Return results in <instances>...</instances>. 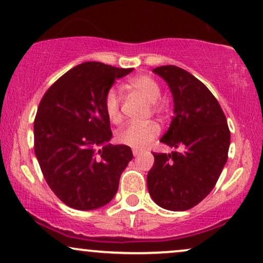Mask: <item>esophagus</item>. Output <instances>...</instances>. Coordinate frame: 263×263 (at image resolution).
I'll return each instance as SVG.
<instances>
[{
	"label": "esophagus",
	"mask_w": 263,
	"mask_h": 263,
	"mask_svg": "<svg viewBox=\"0 0 263 263\" xmlns=\"http://www.w3.org/2000/svg\"><path fill=\"white\" fill-rule=\"evenodd\" d=\"M132 154H134L135 157H136V156L140 155V151H138V149H134V151H132Z\"/></svg>",
	"instance_id": "esophagus-1"
}]
</instances>
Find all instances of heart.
<instances>
[{
	"label": "heart",
	"mask_w": 263,
	"mask_h": 263,
	"mask_svg": "<svg viewBox=\"0 0 263 263\" xmlns=\"http://www.w3.org/2000/svg\"><path fill=\"white\" fill-rule=\"evenodd\" d=\"M128 86L134 88L135 91H137L141 96L145 97L148 102L155 103L156 107V102L161 97V87L157 81L152 79V77L146 76V74H141V76L132 77L128 81ZM120 103V92L116 88H109L105 97V109L112 122H117L121 118ZM158 132H160V127L156 123L149 122L146 123V125L128 123L117 132L116 140L117 142L122 143L125 146L136 149H142L157 136Z\"/></svg>",
	"instance_id": "obj_1"
}]
</instances>
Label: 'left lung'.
Returning a JSON list of instances; mask_svg holds the SVG:
<instances>
[{
	"label": "left lung",
	"instance_id": "obj_1",
	"mask_svg": "<svg viewBox=\"0 0 263 263\" xmlns=\"http://www.w3.org/2000/svg\"><path fill=\"white\" fill-rule=\"evenodd\" d=\"M152 72L167 83L174 99V117L160 141L178 151L154 154L147 187L160 207L186 211L217 182L227 162L230 129L220 103L190 72L171 65Z\"/></svg>",
	"mask_w": 263,
	"mask_h": 263
}]
</instances>
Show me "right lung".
I'll return each mask as SVG.
<instances>
[{"label":"right lung","instance_id":"add662e5","mask_svg":"<svg viewBox=\"0 0 263 263\" xmlns=\"http://www.w3.org/2000/svg\"><path fill=\"white\" fill-rule=\"evenodd\" d=\"M134 68L85 62L60 77L42 97L33 123L34 154L45 180L63 203L80 211L107 204L131 148L109 143L105 97Z\"/></svg>","mask_w":263,"mask_h":263}]
</instances>
